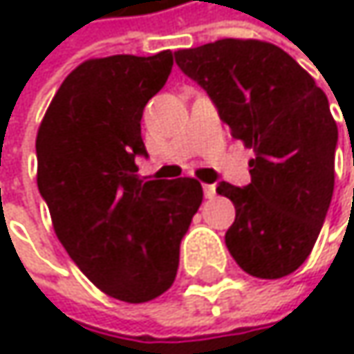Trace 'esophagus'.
<instances>
[{
  "label": "esophagus",
  "instance_id": "obj_1",
  "mask_svg": "<svg viewBox=\"0 0 354 354\" xmlns=\"http://www.w3.org/2000/svg\"><path fill=\"white\" fill-rule=\"evenodd\" d=\"M203 192H205V196H207V198H213V196L217 194L215 184H205V186H203Z\"/></svg>",
  "mask_w": 354,
  "mask_h": 354
}]
</instances>
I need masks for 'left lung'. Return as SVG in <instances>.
<instances>
[{
    "mask_svg": "<svg viewBox=\"0 0 354 354\" xmlns=\"http://www.w3.org/2000/svg\"><path fill=\"white\" fill-rule=\"evenodd\" d=\"M174 55L256 153L248 186H217L236 207L225 246L252 277L291 274L316 244L334 192L338 127L326 94L270 42L223 38Z\"/></svg>",
    "mask_w": 354,
    "mask_h": 354,
    "instance_id": "left-lung-1",
    "label": "left lung"
}]
</instances>
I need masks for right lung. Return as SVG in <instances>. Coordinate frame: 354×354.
I'll return each instance as SVG.
<instances>
[{
	"label": "right lung",
	"mask_w": 354,
	"mask_h": 354,
	"mask_svg": "<svg viewBox=\"0 0 354 354\" xmlns=\"http://www.w3.org/2000/svg\"><path fill=\"white\" fill-rule=\"evenodd\" d=\"M170 50L75 67L36 135L38 190L59 242L106 295L143 304L176 279L180 242L203 203L194 178L137 176L143 108L172 71Z\"/></svg>",
	"instance_id": "1"
}]
</instances>
